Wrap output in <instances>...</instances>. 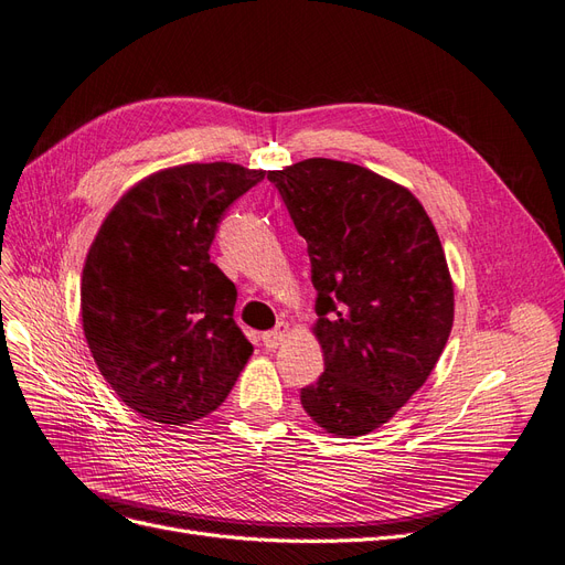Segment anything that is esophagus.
<instances>
[{"label": "esophagus", "instance_id": "esophagus-1", "mask_svg": "<svg viewBox=\"0 0 565 565\" xmlns=\"http://www.w3.org/2000/svg\"><path fill=\"white\" fill-rule=\"evenodd\" d=\"M288 323L286 321H279L275 329L271 331H267V333H263V344L265 348H269V350H275V348H279V344L286 340V335H288Z\"/></svg>", "mask_w": 565, "mask_h": 565}]
</instances>
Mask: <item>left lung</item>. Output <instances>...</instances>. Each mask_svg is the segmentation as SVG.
<instances>
[{
    "instance_id": "left-lung-1",
    "label": "left lung",
    "mask_w": 565,
    "mask_h": 565,
    "mask_svg": "<svg viewBox=\"0 0 565 565\" xmlns=\"http://www.w3.org/2000/svg\"><path fill=\"white\" fill-rule=\"evenodd\" d=\"M317 288L326 369L302 408L335 436H363L425 385L452 329V281L423 204L356 163L305 159L269 171Z\"/></svg>"
}]
</instances>
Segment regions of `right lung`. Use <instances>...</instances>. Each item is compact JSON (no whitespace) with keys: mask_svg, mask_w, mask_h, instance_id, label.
<instances>
[{"mask_svg":"<svg viewBox=\"0 0 565 565\" xmlns=\"http://www.w3.org/2000/svg\"><path fill=\"white\" fill-rule=\"evenodd\" d=\"M263 178L227 161L152 173L119 199L88 248V350L121 402L152 423L202 420L253 354L234 321L236 288L209 248L225 211Z\"/></svg>","mask_w":565,"mask_h":565,"instance_id":"right-lung-1","label":"right lung"}]
</instances>
